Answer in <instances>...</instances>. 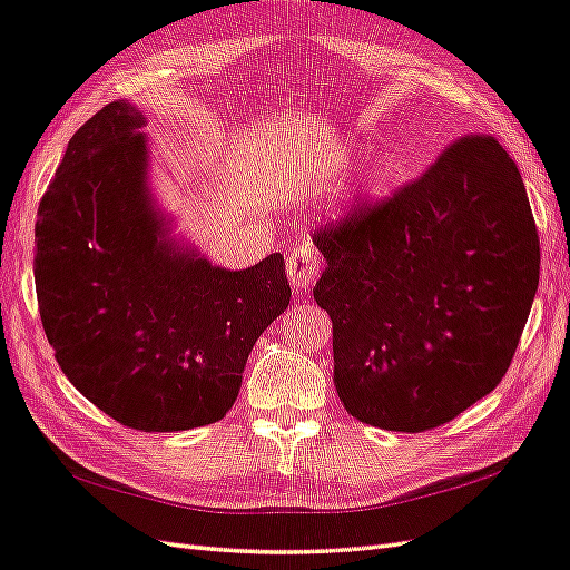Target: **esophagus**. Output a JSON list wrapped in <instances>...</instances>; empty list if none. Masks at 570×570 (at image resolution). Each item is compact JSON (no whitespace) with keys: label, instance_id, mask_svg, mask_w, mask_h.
I'll return each instance as SVG.
<instances>
[{"label":"esophagus","instance_id":"1","mask_svg":"<svg viewBox=\"0 0 570 570\" xmlns=\"http://www.w3.org/2000/svg\"><path fill=\"white\" fill-rule=\"evenodd\" d=\"M318 271H322V261L309 244H299L287 254V277L295 293H309Z\"/></svg>","mask_w":570,"mask_h":570}]
</instances>
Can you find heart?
<instances>
[{"mask_svg":"<svg viewBox=\"0 0 570 570\" xmlns=\"http://www.w3.org/2000/svg\"><path fill=\"white\" fill-rule=\"evenodd\" d=\"M390 186V169H386L384 164H374L365 171L363 180H360V193H363L365 198H374L380 196L382 190H386Z\"/></svg>","mask_w":570,"mask_h":570,"instance_id":"1","label":"heart"}]
</instances>
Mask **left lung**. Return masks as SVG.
<instances>
[{
    "label": "left lung",
    "instance_id": "1",
    "mask_svg": "<svg viewBox=\"0 0 570 570\" xmlns=\"http://www.w3.org/2000/svg\"><path fill=\"white\" fill-rule=\"evenodd\" d=\"M314 299L333 322V384L353 419L423 433L491 394L539 283L515 161L464 137L390 200L314 232Z\"/></svg>",
    "mask_w": 570,
    "mask_h": 570
}]
</instances>
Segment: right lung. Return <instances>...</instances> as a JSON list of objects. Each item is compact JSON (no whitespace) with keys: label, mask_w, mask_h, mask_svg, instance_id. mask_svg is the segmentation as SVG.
<instances>
[{"label":"right lung","mask_w":570,"mask_h":570,"mask_svg":"<svg viewBox=\"0 0 570 570\" xmlns=\"http://www.w3.org/2000/svg\"><path fill=\"white\" fill-rule=\"evenodd\" d=\"M145 122L114 101L75 132L38 207L33 275L67 380L122 425L174 433L225 419L293 293L281 254L229 271L169 237Z\"/></svg>","instance_id":"add662e5"}]
</instances>
